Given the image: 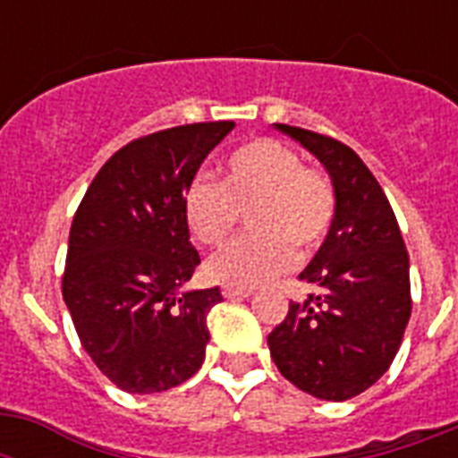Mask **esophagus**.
Wrapping results in <instances>:
<instances>
[{"mask_svg":"<svg viewBox=\"0 0 458 458\" xmlns=\"http://www.w3.org/2000/svg\"><path fill=\"white\" fill-rule=\"evenodd\" d=\"M223 293V297H225V300H244V297H250L251 294V290L250 287H235V285H225L221 290Z\"/></svg>","mask_w":458,"mask_h":458,"instance_id":"34e87169","label":"esophagus"}]
</instances>
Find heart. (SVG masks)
I'll return each instance as SVG.
<instances>
[{
    "instance_id": "b5f03b06",
    "label": "heart",
    "mask_w": 458,
    "mask_h": 458,
    "mask_svg": "<svg viewBox=\"0 0 458 458\" xmlns=\"http://www.w3.org/2000/svg\"><path fill=\"white\" fill-rule=\"evenodd\" d=\"M242 214L251 233L208 259L207 271L225 285L257 287L320 250L337 194L326 173L304 165L290 147L259 138L228 154L221 182L194 175L182 192L187 228L207 247L225 242Z\"/></svg>"
}]
</instances>
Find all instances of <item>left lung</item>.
Wrapping results in <instances>:
<instances>
[{
  "label": "left lung",
  "mask_w": 458,
  "mask_h": 458,
  "mask_svg": "<svg viewBox=\"0 0 458 458\" xmlns=\"http://www.w3.org/2000/svg\"><path fill=\"white\" fill-rule=\"evenodd\" d=\"M276 128L326 165L337 214L300 273L313 293L290 301L285 320L268 335V349L294 387L344 402L369 390L397 356L413 304L409 254L383 187L352 147L297 125Z\"/></svg>",
  "instance_id": "1"
}]
</instances>
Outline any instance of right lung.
Masks as SVG:
<instances>
[{"label":"right lung","instance_id":"obj_1","mask_svg":"<svg viewBox=\"0 0 458 458\" xmlns=\"http://www.w3.org/2000/svg\"><path fill=\"white\" fill-rule=\"evenodd\" d=\"M233 121L158 131L99 168L73 216L61 293L82 349L111 383L154 394L185 383L207 352L218 287L180 293L199 266L185 185Z\"/></svg>","mask_w":458,"mask_h":458}]
</instances>
